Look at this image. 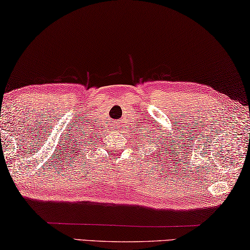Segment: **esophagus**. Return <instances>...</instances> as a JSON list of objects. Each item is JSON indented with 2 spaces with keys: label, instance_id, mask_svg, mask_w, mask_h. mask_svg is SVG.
Wrapping results in <instances>:
<instances>
[{
  "label": "esophagus",
  "instance_id": "1",
  "mask_svg": "<svg viewBox=\"0 0 250 250\" xmlns=\"http://www.w3.org/2000/svg\"><path fill=\"white\" fill-rule=\"evenodd\" d=\"M111 128H113V129H120L121 126H120V125H119V124H113V125L111 126Z\"/></svg>",
  "mask_w": 250,
  "mask_h": 250
}]
</instances>
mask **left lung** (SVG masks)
I'll use <instances>...</instances> for the list:
<instances>
[{
	"mask_svg": "<svg viewBox=\"0 0 250 250\" xmlns=\"http://www.w3.org/2000/svg\"><path fill=\"white\" fill-rule=\"evenodd\" d=\"M143 146H146V147H149L150 148V150H156V152H158V154H156L155 152H151V155H155V156H161L162 152L164 150V152H166V147L164 146V141H162L161 143V139L159 138H154V139H150V141H149V138H147V143L146 144H143ZM154 157V156H152Z\"/></svg>",
	"mask_w": 250,
	"mask_h": 250,
	"instance_id": "obj_1",
	"label": "left lung"
}]
</instances>
